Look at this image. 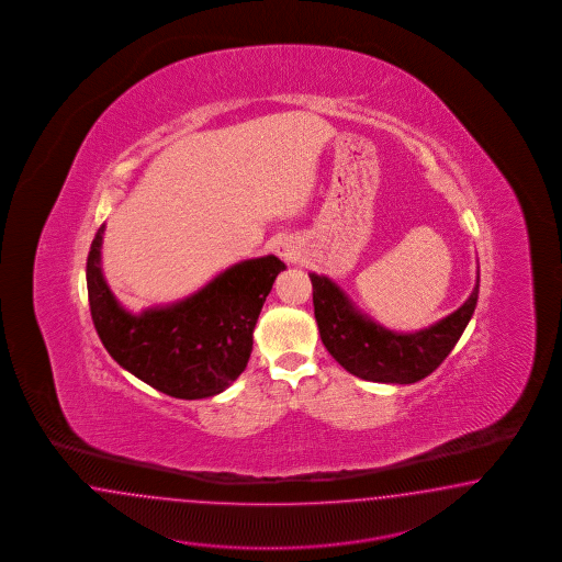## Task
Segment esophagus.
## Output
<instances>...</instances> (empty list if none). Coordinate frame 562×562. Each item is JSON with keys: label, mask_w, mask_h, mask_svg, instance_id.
I'll use <instances>...</instances> for the list:
<instances>
[{"label": "esophagus", "mask_w": 562, "mask_h": 562, "mask_svg": "<svg viewBox=\"0 0 562 562\" xmlns=\"http://www.w3.org/2000/svg\"><path fill=\"white\" fill-rule=\"evenodd\" d=\"M276 254L282 257L284 261L294 263L301 257V243L296 238L284 237L276 245Z\"/></svg>", "instance_id": "esophagus-1"}]
</instances>
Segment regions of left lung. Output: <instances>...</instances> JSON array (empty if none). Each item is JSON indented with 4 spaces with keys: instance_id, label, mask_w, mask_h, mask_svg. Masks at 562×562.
<instances>
[{
    "instance_id": "obj_1",
    "label": "left lung",
    "mask_w": 562,
    "mask_h": 562,
    "mask_svg": "<svg viewBox=\"0 0 562 562\" xmlns=\"http://www.w3.org/2000/svg\"><path fill=\"white\" fill-rule=\"evenodd\" d=\"M319 336L327 352L348 373L374 383L408 385L432 373L470 324L477 303L480 273L470 299L430 327L400 334L360 313L327 276L308 273Z\"/></svg>"
}]
</instances>
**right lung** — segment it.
<instances>
[{
  "mask_svg": "<svg viewBox=\"0 0 562 562\" xmlns=\"http://www.w3.org/2000/svg\"><path fill=\"white\" fill-rule=\"evenodd\" d=\"M102 235L104 224L90 245L86 284L106 352L170 397L202 400L224 392L249 362L257 317L286 266L276 256L245 259L188 299L136 315L121 306L102 276Z\"/></svg>",
  "mask_w": 562,
  "mask_h": 562,
  "instance_id": "add662e5",
  "label": "right lung"
}]
</instances>
